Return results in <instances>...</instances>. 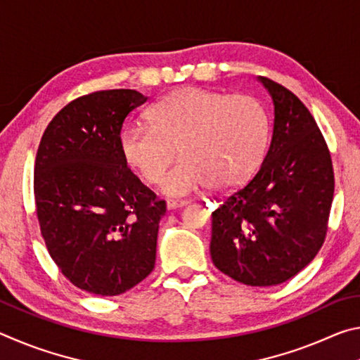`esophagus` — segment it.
<instances>
[{
  "instance_id": "esophagus-1",
  "label": "esophagus",
  "mask_w": 360,
  "mask_h": 360,
  "mask_svg": "<svg viewBox=\"0 0 360 360\" xmlns=\"http://www.w3.org/2000/svg\"><path fill=\"white\" fill-rule=\"evenodd\" d=\"M188 202H186V200H168L167 202V210L168 211H173V210H178V208H182V206H186Z\"/></svg>"
}]
</instances>
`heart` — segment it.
Returning a JSON list of instances; mask_svg holds the SVG:
<instances>
[{"instance_id": "heart-1", "label": "heart", "mask_w": 360, "mask_h": 360, "mask_svg": "<svg viewBox=\"0 0 360 360\" xmlns=\"http://www.w3.org/2000/svg\"><path fill=\"white\" fill-rule=\"evenodd\" d=\"M149 125L124 127L119 148L124 162L168 197H186L212 186L229 188L251 176L270 139V114L252 95H225L186 87L163 96L146 112Z\"/></svg>"}]
</instances>
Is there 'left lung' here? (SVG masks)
I'll use <instances>...</instances> for the list:
<instances>
[{
	"mask_svg": "<svg viewBox=\"0 0 360 360\" xmlns=\"http://www.w3.org/2000/svg\"><path fill=\"white\" fill-rule=\"evenodd\" d=\"M273 135L259 172L212 212L211 259L246 285H276L303 270L322 246L333 200V168L313 115L271 79Z\"/></svg>",
	"mask_w": 360,
	"mask_h": 360,
	"instance_id": "8db88e82",
	"label": "left lung"
}]
</instances>
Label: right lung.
I'll use <instances>...</instances> for the list:
<instances>
[{"label":"right lung","instance_id":"add662e5","mask_svg":"<svg viewBox=\"0 0 360 360\" xmlns=\"http://www.w3.org/2000/svg\"><path fill=\"white\" fill-rule=\"evenodd\" d=\"M136 90H103L66 105L42 135L34 200L52 260L85 292L124 294L154 270L167 205L124 162L127 115L146 103Z\"/></svg>","mask_w":360,"mask_h":360}]
</instances>
